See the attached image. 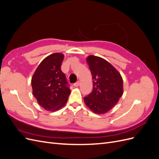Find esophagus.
Here are the masks:
<instances>
[{"label": "esophagus", "mask_w": 159, "mask_h": 159, "mask_svg": "<svg viewBox=\"0 0 159 159\" xmlns=\"http://www.w3.org/2000/svg\"><path fill=\"white\" fill-rule=\"evenodd\" d=\"M80 85V81H77V82L76 83H75L74 84V87H78V86Z\"/></svg>", "instance_id": "obj_1"}]
</instances>
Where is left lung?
Here are the masks:
<instances>
[{"label": "left lung", "instance_id": "1", "mask_svg": "<svg viewBox=\"0 0 159 159\" xmlns=\"http://www.w3.org/2000/svg\"><path fill=\"white\" fill-rule=\"evenodd\" d=\"M93 88L84 98L86 106L94 113L104 114L116 105L123 94V78L109 61L98 56L87 57Z\"/></svg>", "mask_w": 159, "mask_h": 159}]
</instances>
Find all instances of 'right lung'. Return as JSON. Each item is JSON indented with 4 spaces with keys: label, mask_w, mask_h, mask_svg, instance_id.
I'll return each mask as SVG.
<instances>
[{
    "label": "right lung",
    "mask_w": 159,
    "mask_h": 159,
    "mask_svg": "<svg viewBox=\"0 0 159 159\" xmlns=\"http://www.w3.org/2000/svg\"><path fill=\"white\" fill-rule=\"evenodd\" d=\"M64 57L61 53L47 56L32 77V94L38 104L49 111L63 107L71 93L66 75L60 68Z\"/></svg>",
    "instance_id": "add662e5"
}]
</instances>
